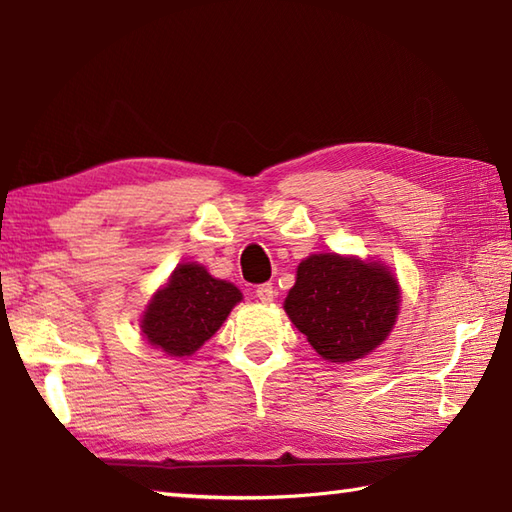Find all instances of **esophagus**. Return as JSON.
Here are the masks:
<instances>
[{"instance_id": "obj_1", "label": "esophagus", "mask_w": 512, "mask_h": 512, "mask_svg": "<svg viewBox=\"0 0 512 512\" xmlns=\"http://www.w3.org/2000/svg\"><path fill=\"white\" fill-rule=\"evenodd\" d=\"M256 298L260 300V302H274V298H276V289L269 285H258L256 287Z\"/></svg>"}]
</instances>
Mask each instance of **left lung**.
Here are the masks:
<instances>
[{"label": "left lung", "instance_id": "1", "mask_svg": "<svg viewBox=\"0 0 512 512\" xmlns=\"http://www.w3.org/2000/svg\"><path fill=\"white\" fill-rule=\"evenodd\" d=\"M285 311L322 359L352 363L377 350L392 333L401 311V287L381 260L311 254L295 271Z\"/></svg>", "mask_w": 512, "mask_h": 512}]
</instances>
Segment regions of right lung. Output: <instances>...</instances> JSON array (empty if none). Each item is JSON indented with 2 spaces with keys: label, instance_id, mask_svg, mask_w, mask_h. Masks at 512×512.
<instances>
[{
  "label": "right lung",
  "instance_id": "add662e5",
  "mask_svg": "<svg viewBox=\"0 0 512 512\" xmlns=\"http://www.w3.org/2000/svg\"><path fill=\"white\" fill-rule=\"evenodd\" d=\"M241 300L243 293L232 282L210 276L199 263H179L146 304L140 317L142 337L168 357H190Z\"/></svg>",
  "mask_w": 512,
  "mask_h": 512
}]
</instances>
